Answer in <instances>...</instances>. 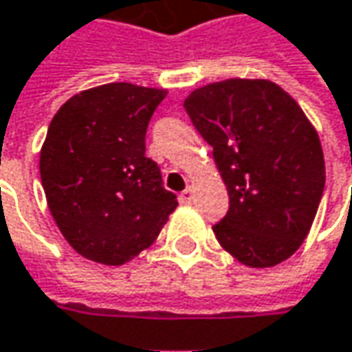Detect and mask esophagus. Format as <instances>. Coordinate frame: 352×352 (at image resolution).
Returning <instances> with one entry per match:
<instances>
[{
  "label": "esophagus",
  "instance_id": "1",
  "mask_svg": "<svg viewBox=\"0 0 352 352\" xmlns=\"http://www.w3.org/2000/svg\"><path fill=\"white\" fill-rule=\"evenodd\" d=\"M179 199H181V204H191V201H193V189H191V187H187L185 191H181Z\"/></svg>",
  "mask_w": 352,
  "mask_h": 352
}]
</instances>
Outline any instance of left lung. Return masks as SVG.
<instances>
[{"label":"left lung","instance_id":"8db88e82","mask_svg":"<svg viewBox=\"0 0 352 352\" xmlns=\"http://www.w3.org/2000/svg\"><path fill=\"white\" fill-rule=\"evenodd\" d=\"M193 126L213 146L230 195L213 226L221 248L250 268L288 260L306 240L324 191V155L298 102L264 78H230L193 90Z\"/></svg>","mask_w":352,"mask_h":352}]
</instances>
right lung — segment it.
I'll return each instance as SVG.
<instances>
[{
  "instance_id": "right-lung-1",
  "label": "right lung",
  "mask_w": 352,
  "mask_h": 352,
  "mask_svg": "<svg viewBox=\"0 0 352 352\" xmlns=\"http://www.w3.org/2000/svg\"><path fill=\"white\" fill-rule=\"evenodd\" d=\"M165 96V88L111 82L74 94L50 122L42 187L58 230L86 260L126 264L175 211L159 165L144 157L148 120Z\"/></svg>"
}]
</instances>
